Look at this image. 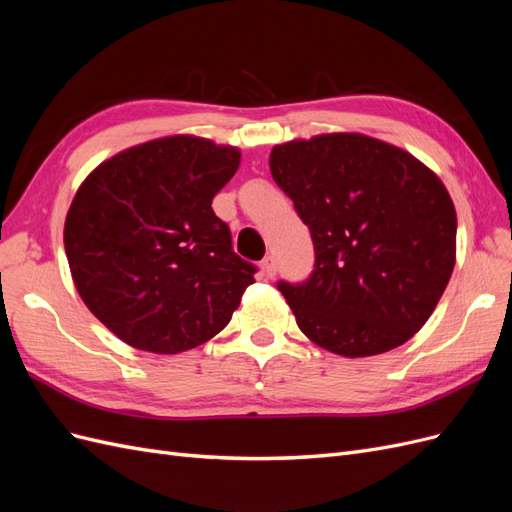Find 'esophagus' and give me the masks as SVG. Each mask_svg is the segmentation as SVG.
I'll list each match as a JSON object with an SVG mask.
<instances>
[{
  "label": "esophagus",
  "instance_id": "obj_1",
  "mask_svg": "<svg viewBox=\"0 0 512 512\" xmlns=\"http://www.w3.org/2000/svg\"><path fill=\"white\" fill-rule=\"evenodd\" d=\"M262 273H265L267 277H275L277 273V265H275V258L273 256H267L265 260H262Z\"/></svg>",
  "mask_w": 512,
  "mask_h": 512
}]
</instances>
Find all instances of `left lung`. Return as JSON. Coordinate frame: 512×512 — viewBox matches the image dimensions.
Wrapping results in <instances>:
<instances>
[{
  "label": "left lung",
  "mask_w": 512,
  "mask_h": 512,
  "mask_svg": "<svg viewBox=\"0 0 512 512\" xmlns=\"http://www.w3.org/2000/svg\"><path fill=\"white\" fill-rule=\"evenodd\" d=\"M269 168L316 250L305 282L277 284L299 329L348 359L406 344L455 267L457 213L440 177L359 132L275 145Z\"/></svg>",
  "instance_id": "left-lung-1"
}]
</instances>
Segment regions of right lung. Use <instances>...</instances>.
I'll return each instance as SVG.
<instances>
[{
    "label": "right lung",
    "instance_id": "obj_1",
    "mask_svg": "<svg viewBox=\"0 0 512 512\" xmlns=\"http://www.w3.org/2000/svg\"><path fill=\"white\" fill-rule=\"evenodd\" d=\"M241 151L177 134L108 158L76 190L64 245L76 290L132 348L177 354L218 335L256 267L232 252L211 200Z\"/></svg>",
    "mask_w": 512,
    "mask_h": 512
}]
</instances>
